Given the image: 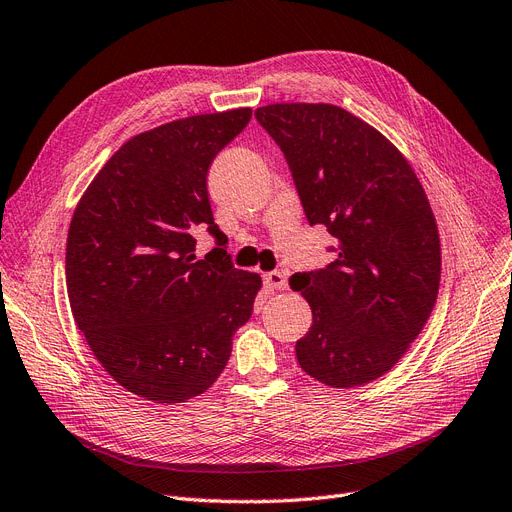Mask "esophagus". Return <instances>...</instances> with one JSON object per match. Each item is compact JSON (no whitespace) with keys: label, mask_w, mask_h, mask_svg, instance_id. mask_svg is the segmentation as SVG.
Listing matches in <instances>:
<instances>
[{"label":"esophagus","mask_w":512,"mask_h":512,"mask_svg":"<svg viewBox=\"0 0 512 512\" xmlns=\"http://www.w3.org/2000/svg\"><path fill=\"white\" fill-rule=\"evenodd\" d=\"M263 285H266L268 291H285L289 287V282L282 272H268L263 276Z\"/></svg>","instance_id":"obj_1"}]
</instances>
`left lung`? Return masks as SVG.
I'll list each match as a JSON object with an SVG mask.
<instances>
[{"mask_svg":"<svg viewBox=\"0 0 512 512\" xmlns=\"http://www.w3.org/2000/svg\"><path fill=\"white\" fill-rule=\"evenodd\" d=\"M255 118L285 154L308 221L337 240L325 270L291 278L312 308L297 363L325 386H365L401 361L439 295L428 196L401 149L344 107L272 103Z\"/></svg>","mask_w":512,"mask_h":512,"instance_id":"8db88e82","label":"left lung"}]
</instances>
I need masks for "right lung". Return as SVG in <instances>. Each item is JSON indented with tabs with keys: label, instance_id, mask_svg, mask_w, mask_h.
<instances>
[{
	"label": "right lung",
	"instance_id": "1",
	"mask_svg": "<svg viewBox=\"0 0 512 512\" xmlns=\"http://www.w3.org/2000/svg\"><path fill=\"white\" fill-rule=\"evenodd\" d=\"M251 107L200 113L128 139L90 181L67 234L69 306L88 348L124 390L185 403L211 388L251 318L261 276L232 268L206 173ZM206 226L218 249L193 253Z\"/></svg>",
	"mask_w": 512,
	"mask_h": 512
}]
</instances>
